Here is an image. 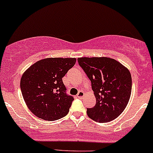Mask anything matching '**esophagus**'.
Wrapping results in <instances>:
<instances>
[{
	"label": "esophagus",
	"mask_w": 153,
	"mask_h": 153,
	"mask_svg": "<svg viewBox=\"0 0 153 153\" xmlns=\"http://www.w3.org/2000/svg\"><path fill=\"white\" fill-rule=\"evenodd\" d=\"M83 96H84V92H83V91H79L78 94H77V97H78V99H82L83 97Z\"/></svg>",
	"instance_id": "1"
}]
</instances>
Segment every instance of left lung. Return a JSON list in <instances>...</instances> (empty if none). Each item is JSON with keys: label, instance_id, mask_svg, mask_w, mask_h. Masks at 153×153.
<instances>
[{"label": "left lung", "instance_id": "obj_1", "mask_svg": "<svg viewBox=\"0 0 153 153\" xmlns=\"http://www.w3.org/2000/svg\"><path fill=\"white\" fill-rule=\"evenodd\" d=\"M78 65L91 83L96 105L87 114L99 123L117 117L128 105L131 93V75L120 62L107 57H81Z\"/></svg>", "mask_w": 153, "mask_h": 153}]
</instances>
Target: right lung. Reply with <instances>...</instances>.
<instances>
[{
	"mask_svg": "<svg viewBox=\"0 0 153 153\" xmlns=\"http://www.w3.org/2000/svg\"><path fill=\"white\" fill-rule=\"evenodd\" d=\"M75 58H47L25 71L20 80L23 98L30 110L45 120L68 115L74 98L67 94L62 78L75 65Z\"/></svg>",
	"mask_w": 153,
	"mask_h": 153,
	"instance_id": "1",
	"label": "right lung"
}]
</instances>
